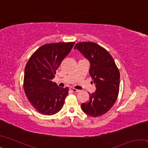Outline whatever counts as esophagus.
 Here are the masks:
<instances>
[{"label": "esophagus", "mask_w": 148, "mask_h": 148, "mask_svg": "<svg viewBox=\"0 0 148 148\" xmlns=\"http://www.w3.org/2000/svg\"><path fill=\"white\" fill-rule=\"evenodd\" d=\"M70 90H71V91L74 92H77L79 91V90H77L76 89H74V88H72V87H71V88H70Z\"/></svg>", "instance_id": "obj_1"}]
</instances>
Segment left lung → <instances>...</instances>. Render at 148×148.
Wrapping results in <instances>:
<instances>
[{
	"label": "left lung",
	"instance_id": "1",
	"mask_svg": "<svg viewBox=\"0 0 148 148\" xmlns=\"http://www.w3.org/2000/svg\"><path fill=\"white\" fill-rule=\"evenodd\" d=\"M90 62L89 75L96 91L90 94L89 101L82 104L86 114L99 117L108 112L118 97L120 74L115 61L108 51L94 42H79L75 45Z\"/></svg>",
	"mask_w": 148,
	"mask_h": 148
}]
</instances>
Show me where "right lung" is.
Masks as SVG:
<instances>
[{
  "label": "right lung",
  "instance_id": "1",
  "mask_svg": "<svg viewBox=\"0 0 148 148\" xmlns=\"http://www.w3.org/2000/svg\"><path fill=\"white\" fill-rule=\"evenodd\" d=\"M75 42L43 45L30 57L25 66L23 89L29 101L39 113L51 116L63 106L69 87H59L52 82L62 60Z\"/></svg>",
  "mask_w": 148,
  "mask_h": 148
}]
</instances>
